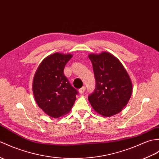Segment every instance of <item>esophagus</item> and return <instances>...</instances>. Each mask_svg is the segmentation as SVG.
<instances>
[{"label": "esophagus", "mask_w": 159, "mask_h": 159, "mask_svg": "<svg viewBox=\"0 0 159 159\" xmlns=\"http://www.w3.org/2000/svg\"><path fill=\"white\" fill-rule=\"evenodd\" d=\"M85 89H86V87H83L82 88H80V89H79V93H80V94L83 93L85 91Z\"/></svg>", "instance_id": "34e87169"}]
</instances>
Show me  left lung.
I'll list each match as a JSON object with an SVG mask.
<instances>
[{"label": "left lung", "instance_id": "left-lung-1", "mask_svg": "<svg viewBox=\"0 0 159 159\" xmlns=\"http://www.w3.org/2000/svg\"><path fill=\"white\" fill-rule=\"evenodd\" d=\"M95 79L94 91L88 96L98 114L111 116L120 112L131 96L132 83L118 59L108 52L89 55Z\"/></svg>", "mask_w": 159, "mask_h": 159}]
</instances>
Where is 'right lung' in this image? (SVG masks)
Wrapping results in <instances>:
<instances>
[{
	"mask_svg": "<svg viewBox=\"0 0 159 159\" xmlns=\"http://www.w3.org/2000/svg\"><path fill=\"white\" fill-rule=\"evenodd\" d=\"M71 54L55 53L40 63L34 76L32 91L36 104L47 115L59 118L70 111L78 91L64 74Z\"/></svg>",
	"mask_w": 159,
	"mask_h": 159,
	"instance_id": "obj_1",
	"label": "right lung"
}]
</instances>
